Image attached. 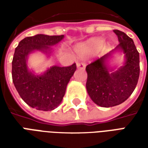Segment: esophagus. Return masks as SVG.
<instances>
[{
	"label": "esophagus",
	"instance_id": "34e87169",
	"mask_svg": "<svg viewBox=\"0 0 148 148\" xmlns=\"http://www.w3.org/2000/svg\"><path fill=\"white\" fill-rule=\"evenodd\" d=\"M77 66L78 68H81V69H83L86 66V63L84 62H77Z\"/></svg>",
	"mask_w": 148,
	"mask_h": 148
}]
</instances>
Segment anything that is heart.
Wrapping results in <instances>:
<instances>
[{"label": "heart", "instance_id": "obj_1", "mask_svg": "<svg viewBox=\"0 0 148 148\" xmlns=\"http://www.w3.org/2000/svg\"><path fill=\"white\" fill-rule=\"evenodd\" d=\"M103 40L101 39H93L90 40V42H88V44L86 46H82L78 48V52L80 54H83L84 52L86 50L90 48H95V47H98L102 44Z\"/></svg>", "mask_w": 148, "mask_h": 148}]
</instances>
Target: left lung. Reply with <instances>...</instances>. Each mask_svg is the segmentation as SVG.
<instances>
[{
	"mask_svg": "<svg viewBox=\"0 0 148 148\" xmlns=\"http://www.w3.org/2000/svg\"><path fill=\"white\" fill-rule=\"evenodd\" d=\"M113 32L119 40L116 49L122 50L126 56L124 66L110 74L105 65L108 54L86 67L87 92L93 102L106 108L125 101L133 93L140 77V54L133 40L121 31Z\"/></svg>",
	"mask_w": 148,
	"mask_h": 148,
	"instance_id": "8db88e82",
	"label": "left lung"
}]
</instances>
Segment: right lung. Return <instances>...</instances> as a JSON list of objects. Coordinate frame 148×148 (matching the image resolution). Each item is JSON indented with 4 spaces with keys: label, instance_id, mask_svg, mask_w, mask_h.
<instances>
[{
    "label": "right lung",
    "instance_id": "obj_1",
    "mask_svg": "<svg viewBox=\"0 0 148 148\" xmlns=\"http://www.w3.org/2000/svg\"><path fill=\"white\" fill-rule=\"evenodd\" d=\"M64 36L36 35L22 39L15 50L12 62V76L18 93L33 109L51 111L59 106L69 81L77 69L76 63L69 66H52L41 76L28 71L27 55L34 50L47 51L50 46L60 42Z\"/></svg>",
    "mask_w": 148,
    "mask_h": 148
}]
</instances>
